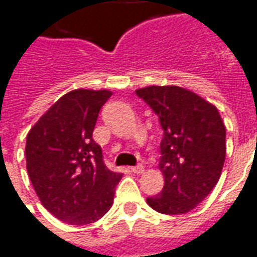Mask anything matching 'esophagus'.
<instances>
[{"label":"esophagus","instance_id":"obj_1","mask_svg":"<svg viewBox=\"0 0 257 257\" xmlns=\"http://www.w3.org/2000/svg\"><path fill=\"white\" fill-rule=\"evenodd\" d=\"M131 170H132L134 173H136V174H140V173L144 172V167L142 166V165H138V166L131 167Z\"/></svg>","mask_w":257,"mask_h":257}]
</instances>
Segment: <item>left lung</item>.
I'll return each mask as SVG.
<instances>
[{"mask_svg": "<svg viewBox=\"0 0 257 257\" xmlns=\"http://www.w3.org/2000/svg\"><path fill=\"white\" fill-rule=\"evenodd\" d=\"M154 110L163 129L159 169L165 185L147 197L161 214L180 215L193 210L219 180L226 157V128L214 104L177 85L136 90Z\"/></svg>", "mask_w": 257, "mask_h": 257, "instance_id": "1", "label": "left lung"}]
</instances>
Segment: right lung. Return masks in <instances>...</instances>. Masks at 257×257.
Returning a JSON list of instances; mask_svg holds the SVG:
<instances>
[{"mask_svg": "<svg viewBox=\"0 0 257 257\" xmlns=\"http://www.w3.org/2000/svg\"><path fill=\"white\" fill-rule=\"evenodd\" d=\"M107 90H73L61 96L27 135V172L49 212L70 225L96 222L113 204L121 173L103 162L92 139Z\"/></svg>", "mask_w": 257, "mask_h": 257, "instance_id": "1", "label": "right lung"}]
</instances>
